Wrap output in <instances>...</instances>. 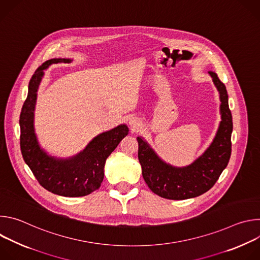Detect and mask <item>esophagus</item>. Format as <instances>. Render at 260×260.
<instances>
[{"label":"esophagus","instance_id":"esophagus-1","mask_svg":"<svg viewBox=\"0 0 260 260\" xmlns=\"http://www.w3.org/2000/svg\"><path fill=\"white\" fill-rule=\"evenodd\" d=\"M139 120L137 119V118H131L129 119V125H131V127L133 128V129H135V128H137L138 126H139Z\"/></svg>","mask_w":260,"mask_h":260}]
</instances>
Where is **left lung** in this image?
<instances>
[{
	"label": "left lung",
	"instance_id": "obj_1",
	"mask_svg": "<svg viewBox=\"0 0 260 260\" xmlns=\"http://www.w3.org/2000/svg\"><path fill=\"white\" fill-rule=\"evenodd\" d=\"M209 74L219 91L221 121L211 145L191 165L182 168L173 167L165 162L142 137L137 138L138 157L143 178L148 187L161 198L187 200L207 192L230 161L233 116L229 107V94L217 74L212 71Z\"/></svg>",
	"mask_w": 260,
	"mask_h": 260
}]
</instances>
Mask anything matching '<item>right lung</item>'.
<instances>
[{
	"label": "right lung",
	"mask_w": 260,
	"mask_h": 260,
	"mask_svg": "<svg viewBox=\"0 0 260 260\" xmlns=\"http://www.w3.org/2000/svg\"><path fill=\"white\" fill-rule=\"evenodd\" d=\"M70 61V58L49 59L37 69L31 76L19 117L20 150L25 164L42 187L54 194L77 198L100 188L106 159L128 134V127L120 124L98 135L82 151L69 158H56L42 149L34 128L37 91L44 76V70L53 63Z\"/></svg>",
	"instance_id": "1"
}]
</instances>
